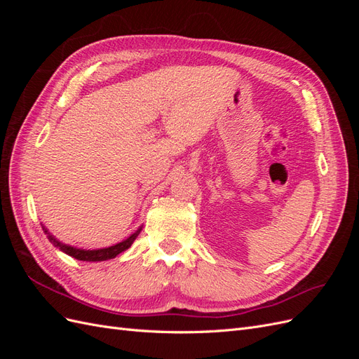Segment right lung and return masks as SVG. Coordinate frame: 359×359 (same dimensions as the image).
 Masks as SVG:
<instances>
[{
  "instance_id": "obj_1",
  "label": "right lung",
  "mask_w": 359,
  "mask_h": 359,
  "mask_svg": "<svg viewBox=\"0 0 359 359\" xmlns=\"http://www.w3.org/2000/svg\"><path fill=\"white\" fill-rule=\"evenodd\" d=\"M41 227H43V231H45V233L48 235V240L57 248H60L61 252H64L66 255H69L74 259H78V260H85V262H102V260L116 257L119 253L126 252V250L133 244V241L136 240L137 235L140 233V231H142V227H139V229L135 233L130 235L127 240L118 243L115 245H111V247L97 248V250H83V248H76V247H72V245H67V244H62L61 241L57 240L55 236L48 232L45 226H41Z\"/></svg>"
}]
</instances>
